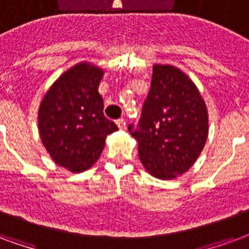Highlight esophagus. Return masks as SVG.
<instances>
[{
    "label": "esophagus",
    "instance_id": "esophagus-1",
    "mask_svg": "<svg viewBox=\"0 0 249 249\" xmlns=\"http://www.w3.org/2000/svg\"><path fill=\"white\" fill-rule=\"evenodd\" d=\"M117 126L119 127L121 130H124V128H126V121H124L123 118H122V119H118Z\"/></svg>",
    "mask_w": 249,
    "mask_h": 249
}]
</instances>
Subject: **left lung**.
<instances>
[{
    "label": "left lung",
    "mask_w": 249,
    "mask_h": 249,
    "mask_svg": "<svg viewBox=\"0 0 249 249\" xmlns=\"http://www.w3.org/2000/svg\"><path fill=\"white\" fill-rule=\"evenodd\" d=\"M138 142L143 167L151 177L171 180L187 172L204 148L208 111L196 85L171 65H154L151 89L137 127L128 126Z\"/></svg>",
    "instance_id": "left-lung-1"
}]
</instances>
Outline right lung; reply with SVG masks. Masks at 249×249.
Instances as JSON below:
<instances>
[{"mask_svg":"<svg viewBox=\"0 0 249 249\" xmlns=\"http://www.w3.org/2000/svg\"><path fill=\"white\" fill-rule=\"evenodd\" d=\"M103 69L79 62L59 75L43 95L38 110L42 144L55 164L71 172L89 170L101 157L117 124L103 114L98 87Z\"/></svg>","mask_w":249,"mask_h":249,"instance_id":"obj_1","label":"right lung"}]
</instances>
